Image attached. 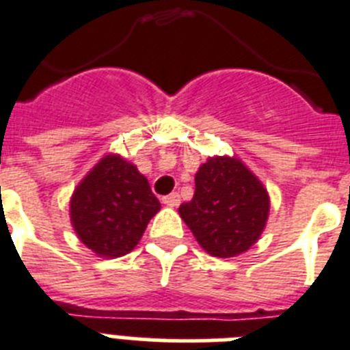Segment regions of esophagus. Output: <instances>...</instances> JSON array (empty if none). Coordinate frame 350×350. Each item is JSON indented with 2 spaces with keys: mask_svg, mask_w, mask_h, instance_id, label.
Here are the masks:
<instances>
[{
  "mask_svg": "<svg viewBox=\"0 0 350 350\" xmlns=\"http://www.w3.org/2000/svg\"><path fill=\"white\" fill-rule=\"evenodd\" d=\"M180 193L178 192H172V193H169V196H165V198L161 199V202H163V204H165V206H178V204H180Z\"/></svg>",
  "mask_w": 350,
  "mask_h": 350,
  "instance_id": "obj_1",
  "label": "esophagus"
}]
</instances>
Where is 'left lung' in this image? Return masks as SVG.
Wrapping results in <instances>:
<instances>
[{"mask_svg": "<svg viewBox=\"0 0 350 350\" xmlns=\"http://www.w3.org/2000/svg\"><path fill=\"white\" fill-rule=\"evenodd\" d=\"M269 210V192L242 160L213 157L199 167L192 201L178 211L208 254L233 258L258 242Z\"/></svg>", "mask_w": 350, "mask_h": 350, "instance_id": "left-lung-1", "label": "left lung"}]
</instances>
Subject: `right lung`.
I'll list each match as a JSON object with an SVG mask.
<instances>
[{"instance_id": "obj_1", "label": "right lung", "mask_w": 350, "mask_h": 350, "mask_svg": "<svg viewBox=\"0 0 350 350\" xmlns=\"http://www.w3.org/2000/svg\"><path fill=\"white\" fill-rule=\"evenodd\" d=\"M160 210L146 176L119 154H107L85 176L69 202L78 239L101 258H119L137 247Z\"/></svg>"}]
</instances>
